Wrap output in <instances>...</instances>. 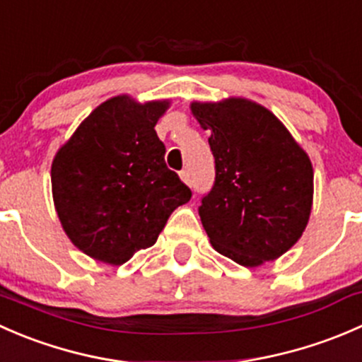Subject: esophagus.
Wrapping results in <instances>:
<instances>
[{
    "mask_svg": "<svg viewBox=\"0 0 362 362\" xmlns=\"http://www.w3.org/2000/svg\"><path fill=\"white\" fill-rule=\"evenodd\" d=\"M180 178H182V182H184V184H187V185H192V180H191V173H189L187 170H182V171H180Z\"/></svg>",
    "mask_w": 362,
    "mask_h": 362,
    "instance_id": "esophagus-1",
    "label": "esophagus"
}]
</instances>
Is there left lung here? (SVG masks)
<instances>
[{
    "instance_id": "obj_1",
    "label": "left lung",
    "mask_w": 362,
    "mask_h": 362,
    "mask_svg": "<svg viewBox=\"0 0 362 362\" xmlns=\"http://www.w3.org/2000/svg\"><path fill=\"white\" fill-rule=\"evenodd\" d=\"M191 112L211 133L215 184L198 208L211 247L247 268L279 259L312 214L308 154L275 113L247 98L192 101Z\"/></svg>"
}]
</instances>
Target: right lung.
Segmentation results:
<instances>
[{"instance_id": "obj_1", "label": "right lung", "mask_w": 362, "mask_h": 362, "mask_svg": "<svg viewBox=\"0 0 362 362\" xmlns=\"http://www.w3.org/2000/svg\"><path fill=\"white\" fill-rule=\"evenodd\" d=\"M170 100L110 98L82 120L52 160L57 217L73 245L119 266L158 242L192 192L164 163L156 124Z\"/></svg>"}]
</instances>
